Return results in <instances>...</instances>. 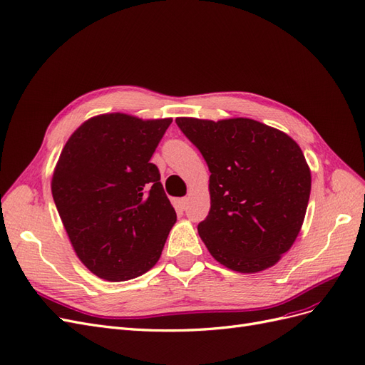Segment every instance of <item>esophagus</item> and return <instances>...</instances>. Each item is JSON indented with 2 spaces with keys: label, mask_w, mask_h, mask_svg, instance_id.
I'll return each instance as SVG.
<instances>
[{
  "label": "esophagus",
  "mask_w": 365,
  "mask_h": 365,
  "mask_svg": "<svg viewBox=\"0 0 365 365\" xmlns=\"http://www.w3.org/2000/svg\"><path fill=\"white\" fill-rule=\"evenodd\" d=\"M187 204H189V197H180L178 200V205L181 210H185L187 208Z\"/></svg>",
  "instance_id": "1"
}]
</instances>
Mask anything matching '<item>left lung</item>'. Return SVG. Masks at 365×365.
<instances>
[{
  "label": "left lung",
  "instance_id": "obj_1",
  "mask_svg": "<svg viewBox=\"0 0 365 365\" xmlns=\"http://www.w3.org/2000/svg\"><path fill=\"white\" fill-rule=\"evenodd\" d=\"M175 121L212 173L210 212L197 225L210 254L237 272L272 267L300 233L311 195L300 146L251 118Z\"/></svg>",
  "mask_w": 365,
  "mask_h": 365
}]
</instances>
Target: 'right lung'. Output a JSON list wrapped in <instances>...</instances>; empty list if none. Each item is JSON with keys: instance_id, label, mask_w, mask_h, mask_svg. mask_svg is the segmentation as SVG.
<instances>
[{"instance_id": "1", "label": "right lung", "mask_w": 365, "mask_h": 365, "mask_svg": "<svg viewBox=\"0 0 365 365\" xmlns=\"http://www.w3.org/2000/svg\"><path fill=\"white\" fill-rule=\"evenodd\" d=\"M170 123L97 115L61 152L53 200L77 257L97 277L135 279L161 256L176 213L150 158Z\"/></svg>"}]
</instances>
